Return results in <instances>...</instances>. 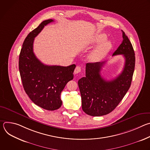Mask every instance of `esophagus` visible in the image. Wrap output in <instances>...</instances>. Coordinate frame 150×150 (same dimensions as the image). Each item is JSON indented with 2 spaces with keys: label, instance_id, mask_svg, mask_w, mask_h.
I'll use <instances>...</instances> for the list:
<instances>
[{
  "label": "esophagus",
  "instance_id": "1",
  "mask_svg": "<svg viewBox=\"0 0 150 150\" xmlns=\"http://www.w3.org/2000/svg\"><path fill=\"white\" fill-rule=\"evenodd\" d=\"M81 68L79 66H77L75 69L74 73H75V74H78V73L81 72Z\"/></svg>",
  "mask_w": 150,
  "mask_h": 150
}]
</instances>
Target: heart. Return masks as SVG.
I'll return each instance as SVG.
<instances>
[{"label":"heart","instance_id":"b5f03b06","mask_svg":"<svg viewBox=\"0 0 150 150\" xmlns=\"http://www.w3.org/2000/svg\"><path fill=\"white\" fill-rule=\"evenodd\" d=\"M106 39V35L104 34H101L98 35L96 39L95 42H101ZM112 44L109 41H105L103 42L98 46H97L95 49H94L90 54V58L91 60L94 62H97L100 60L104 55L109 52L111 48Z\"/></svg>","mask_w":150,"mask_h":150}]
</instances>
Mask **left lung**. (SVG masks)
<instances>
[{
    "mask_svg": "<svg viewBox=\"0 0 150 150\" xmlns=\"http://www.w3.org/2000/svg\"><path fill=\"white\" fill-rule=\"evenodd\" d=\"M122 31L123 40L112 56L123 54L125 65L122 72L111 81L105 80L100 74L104 62L88 63L85 77L78 83L83 111L92 116H101L112 112L129 89L135 69V52L129 38Z\"/></svg>",
    "mask_w": 150,
    "mask_h": 150,
    "instance_id": "obj_1",
    "label": "left lung"
}]
</instances>
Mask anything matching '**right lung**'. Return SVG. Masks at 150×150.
Returning a JSON list of instances; mask_svg holds the SVG:
<instances>
[{"label":"right lung","instance_id":"obj_1","mask_svg":"<svg viewBox=\"0 0 150 150\" xmlns=\"http://www.w3.org/2000/svg\"><path fill=\"white\" fill-rule=\"evenodd\" d=\"M53 21L51 19L42 21L28 34L19 57V70L25 93L34 104L47 110H55L61 107V92L73 79L76 67L74 64L68 67L46 65L34 53V38Z\"/></svg>","mask_w":150,"mask_h":150}]
</instances>
